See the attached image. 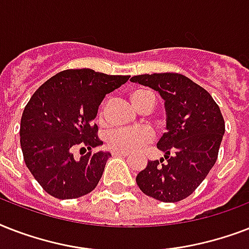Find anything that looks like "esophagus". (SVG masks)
Returning a JSON list of instances; mask_svg holds the SVG:
<instances>
[{
    "label": "esophagus",
    "instance_id": "34e87169",
    "mask_svg": "<svg viewBox=\"0 0 249 249\" xmlns=\"http://www.w3.org/2000/svg\"><path fill=\"white\" fill-rule=\"evenodd\" d=\"M112 155H119V156H124V158H129V154L126 152H117V151H113Z\"/></svg>",
    "mask_w": 249,
    "mask_h": 249
}]
</instances>
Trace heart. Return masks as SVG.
<instances>
[{"mask_svg":"<svg viewBox=\"0 0 249 249\" xmlns=\"http://www.w3.org/2000/svg\"><path fill=\"white\" fill-rule=\"evenodd\" d=\"M148 94H151L150 91H144V90H137L132 94L133 103L136 105V107L140 105L141 102L143 101V98ZM106 105L102 108L101 116L105 115ZM154 140V132L151 129L147 128H121L112 130L107 137V144L112 151L117 152H136L138 150L143 147L144 144L150 143Z\"/></svg>","mask_w":249,"mask_h":249,"instance_id":"heart-1","label":"heart"}]
</instances>
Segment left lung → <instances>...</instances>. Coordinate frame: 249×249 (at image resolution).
I'll use <instances>...</instances> for the list:
<instances>
[{
    "label": "left lung",
    "instance_id": "8db88e82",
    "mask_svg": "<svg viewBox=\"0 0 249 249\" xmlns=\"http://www.w3.org/2000/svg\"><path fill=\"white\" fill-rule=\"evenodd\" d=\"M130 81L159 91L166 109V132L158 142L164 159L148 161L137 185L156 200H183L216 163L225 133L220 107L204 88L181 73L138 75Z\"/></svg>",
    "mask_w": 249,
    "mask_h": 249
}]
</instances>
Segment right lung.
Returning a JSON list of instances; mask_svg holds the SVG:
<instances>
[{"label": "right lung", "mask_w": 249, "mask_h": 249, "mask_svg": "<svg viewBox=\"0 0 249 249\" xmlns=\"http://www.w3.org/2000/svg\"><path fill=\"white\" fill-rule=\"evenodd\" d=\"M130 76L90 68L66 70L35 91L20 120L25 165L42 189L56 199H76L97 187L109 152H93L103 142L93 120L106 97ZM76 147L88 154L75 160Z\"/></svg>", "instance_id": "add662e5"}]
</instances>
